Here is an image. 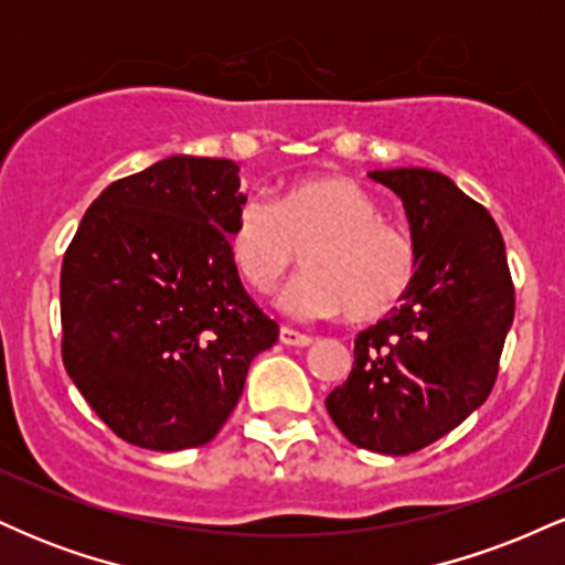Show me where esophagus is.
I'll list each match as a JSON object with an SVG mask.
<instances>
[{
    "mask_svg": "<svg viewBox=\"0 0 565 565\" xmlns=\"http://www.w3.org/2000/svg\"><path fill=\"white\" fill-rule=\"evenodd\" d=\"M278 340H281L284 345H291V348H308L310 342H313L308 334L295 332V329H289V327L278 329Z\"/></svg>",
    "mask_w": 565,
    "mask_h": 565,
    "instance_id": "obj_1",
    "label": "esophagus"
}]
</instances>
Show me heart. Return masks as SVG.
<instances>
[{"label":"heart","mask_w":565,"mask_h":565,"mask_svg":"<svg viewBox=\"0 0 565 565\" xmlns=\"http://www.w3.org/2000/svg\"><path fill=\"white\" fill-rule=\"evenodd\" d=\"M305 250V274L278 295L281 313L300 321H377L404 302L417 252L353 180L305 178L270 204L249 196L228 231L231 260L246 287L268 295Z\"/></svg>","instance_id":"obj_1"}]
</instances>
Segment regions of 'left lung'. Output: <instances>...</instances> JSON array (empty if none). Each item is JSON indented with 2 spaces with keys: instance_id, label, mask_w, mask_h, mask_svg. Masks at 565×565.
I'll return each mask as SVG.
<instances>
[{
  "instance_id": "left-lung-1",
  "label": "left lung",
  "mask_w": 565,
  "mask_h": 565,
  "mask_svg": "<svg viewBox=\"0 0 565 565\" xmlns=\"http://www.w3.org/2000/svg\"><path fill=\"white\" fill-rule=\"evenodd\" d=\"M369 178L404 201L417 276L401 308L355 337L353 369L327 412L353 446L401 457L489 398L515 291L494 217L451 178L425 167Z\"/></svg>"
}]
</instances>
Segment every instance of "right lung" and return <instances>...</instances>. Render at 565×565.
I'll return each instance as SVG.
<instances>
[{
	"label": "right lung",
	"instance_id": "add662e5",
	"mask_svg": "<svg viewBox=\"0 0 565 565\" xmlns=\"http://www.w3.org/2000/svg\"><path fill=\"white\" fill-rule=\"evenodd\" d=\"M238 185L231 159H161L108 185L63 257V364L140 449L215 438L278 337L231 260Z\"/></svg>",
	"mask_w": 565,
	"mask_h": 565
}]
</instances>
